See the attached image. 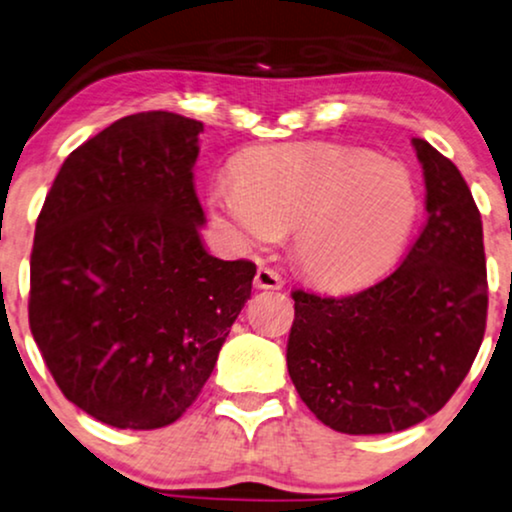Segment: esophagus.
Wrapping results in <instances>:
<instances>
[{"instance_id": "esophagus-1", "label": "esophagus", "mask_w": 512, "mask_h": 512, "mask_svg": "<svg viewBox=\"0 0 512 512\" xmlns=\"http://www.w3.org/2000/svg\"><path fill=\"white\" fill-rule=\"evenodd\" d=\"M255 288H260V290H281L283 288V278L274 269L260 267V269H257V274H255Z\"/></svg>"}]
</instances>
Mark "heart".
Returning <instances> with one entry per match:
<instances>
[{
  "label": "heart",
  "instance_id": "b5f03b06",
  "mask_svg": "<svg viewBox=\"0 0 512 512\" xmlns=\"http://www.w3.org/2000/svg\"><path fill=\"white\" fill-rule=\"evenodd\" d=\"M210 203L243 248L271 245L295 229L297 269L321 286H349L385 264L418 215L404 167L331 144L248 153L238 177L212 184Z\"/></svg>",
  "mask_w": 512,
  "mask_h": 512
}]
</instances>
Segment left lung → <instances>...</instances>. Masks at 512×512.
<instances>
[{"instance_id":"left-lung-1","label":"left lung","mask_w":512,"mask_h":512,"mask_svg":"<svg viewBox=\"0 0 512 512\" xmlns=\"http://www.w3.org/2000/svg\"><path fill=\"white\" fill-rule=\"evenodd\" d=\"M428 222L392 274L354 295L293 290L288 373L309 411L345 435L399 432L437 413L487 328L482 217L458 167L413 139Z\"/></svg>"}]
</instances>
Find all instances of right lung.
I'll list each match as a JSON object with an SVG mask.
<instances>
[{"label":"right lung","instance_id":"right-lung-1","mask_svg":"<svg viewBox=\"0 0 512 512\" xmlns=\"http://www.w3.org/2000/svg\"><path fill=\"white\" fill-rule=\"evenodd\" d=\"M203 122L115 120L68 155L30 255V331L58 390L101 423L155 430L208 383L257 267L208 255L193 165Z\"/></svg>","mask_w":512,"mask_h":512}]
</instances>
